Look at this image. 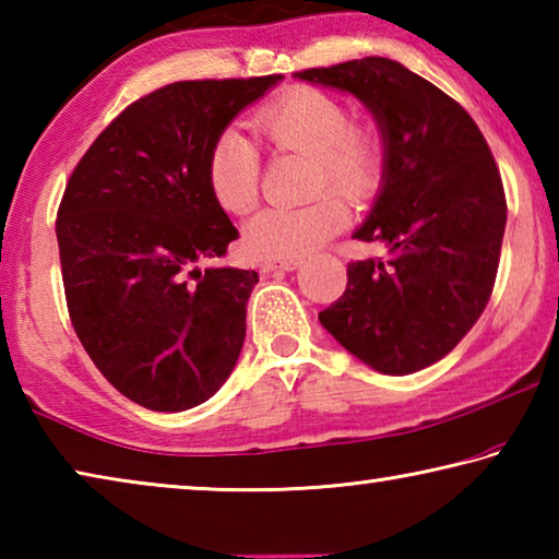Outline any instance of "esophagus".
Masks as SVG:
<instances>
[{"instance_id":"34e87169","label":"esophagus","mask_w":559,"mask_h":559,"mask_svg":"<svg viewBox=\"0 0 559 559\" xmlns=\"http://www.w3.org/2000/svg\"><path fill=\"white\" fill-rule=\"evenodd\" d=\"M300 266V259H263L261 261V269L263 271H278V269H298Z\"/></svg>"}]
</instances>
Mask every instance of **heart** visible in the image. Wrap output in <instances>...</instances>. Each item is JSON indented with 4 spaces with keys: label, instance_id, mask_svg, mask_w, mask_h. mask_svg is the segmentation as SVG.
<instances>
[{
    "label": "heart",
    "instance_id": "heart-1",
    "mask_svg": "<svg viewBox=\"0 0 559 559\" xmlns=\"http://www.w3.org/2000/svg\"><path fill=\"white\" fill-rule=\"evenodd\" d=\"M253 128L271 147L313 157V204L298 210L259 212L246 226V246L266 259H300L345 229L349 202L370 200L382 182L384 140L370 120H349V110L333 93L296 86L266 103ZM212 194L229 214H246L261 197V155L239 130H224L206 157ZM324 197L320 198L319 194Z\"/></svg>",
    "mask_w": 559,
    "mask_h": 559
}]
</instances>
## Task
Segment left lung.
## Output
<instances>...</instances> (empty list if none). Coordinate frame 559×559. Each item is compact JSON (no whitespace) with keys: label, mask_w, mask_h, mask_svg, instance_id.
<instances>
[{"label":"left lung","mask_w":559,"mask_h":559,"mask_svg":"<svg viewBox=\"0 0 559 559\" xmlns=\"http://www.w3.org/2000/svg\"><path fill=\"white\" fill-rule=\"evenodd\" d=\"M347 91L374 112L384 185L359 241L386 259L347 263V288L320 323L384 374L439 362L484 313L506 231V192L484 132L456 100L402 63L365 59L298 71Z\"/></svg>","instance_id":"1"}]
</instances>
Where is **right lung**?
<instances>
[{"label":"right lung","instance_id":"obj_1","mask_svg":"<svg viewBox=\"0 0 559 559\" xmlns=\"http://www.w3.org/2000/svg\"><path fill=\"white\" fill-rule=\"evenodd\" d=\"M283 75L179 81L120 112L66 182L56 239L71 325L100 374L145 409L185 412L231 374L257 271L200 269L239 239L206 157Z\"/></svg>","mask_w":559,"mask_h":559}]
</instances>
